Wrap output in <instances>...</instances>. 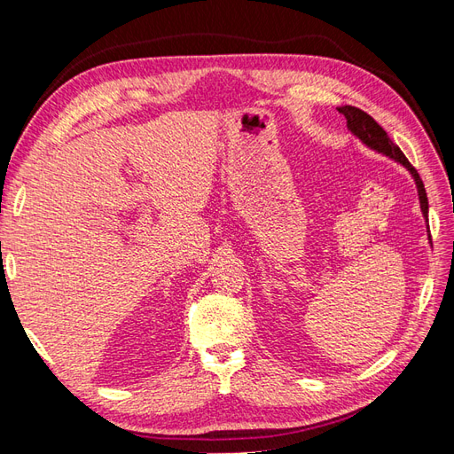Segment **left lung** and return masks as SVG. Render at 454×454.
<instances>
[{"label":"left lung","mask_w":454,"mask_h":454,"mask_svg":"<svg viewBox=\"0 0 454 454\" xmlns=\"http://www.w3.org/2000/svg\"><path fill=\"white\" fill-rule=\"evenodd\" d=\"M337 109H339V114L345 115L348 130H350L354 136H358V138H360L367 147L375 149V151H379V153L387 155V157H390V159H394V160H397V162H402L403 167H405L411 174H413L415 182H417V189H419V199H420L422 214H424V217H428V197H426V189H424V184H422V180H420V176H419V172L415 170L413 164H411V162L407 160V157L403 155V151L390 140V136L387 134V130H384L373 117L367 115L365 112H362L360 107L342 106V107H337Z\"/></svg>","instance_id":"8db88e82"}]
</instances>
